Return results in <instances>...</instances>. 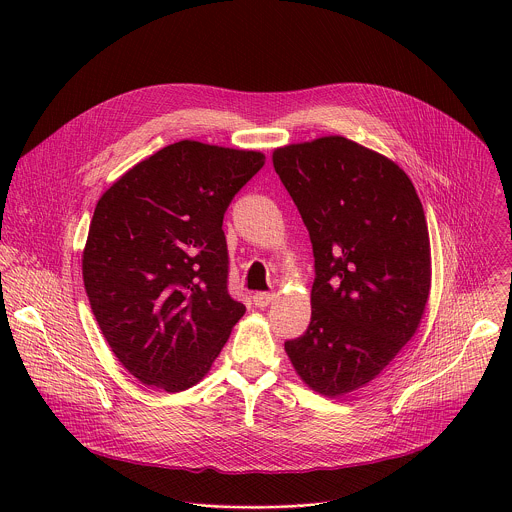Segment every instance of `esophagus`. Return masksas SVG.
<instances>
[{"instance_id":"1","label":"esophagus","mask_w":512,"mask_h":512,"mask_svg":"<svg viewBox=\"0 0 512 512\" xmlns=\"http://www.w3.org/2000/svg\"><path fill=\"white\" fill-rule=\"evenodd\" d=\"M274 297H276V293H256V295H254V305H256V307H268V305L274 301Z\"/></svg>"}]
</instances>
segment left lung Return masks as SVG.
I'll use <instances>...</instances> for the list:
<instances>
[{
  "instance_id": "8db88e82",
  "label": "left lung",
  "mask_w": 512,
  "mask_h": 512,
  "mask_svg": "<svg viewBox=\"0 0 512 512\" xmlns=\"http://www.w3.org/2000/svg\"><path fill=\"white\" fill-rule=\"evenodd\" d=\"M272 161L315 256L311 321L286 353L311 390L345 396L422 323L432 288L424 207L404 169L343 136L278 147Z\"/></svg>"
}]
</instances>
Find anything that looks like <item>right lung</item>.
<instances>
[{
	"label": "right lung",
	"mask_w": 512,
	"mask_h": 512,
	"mask_svg": "<svg viewBox=\"0 0 512 512\" xmlns=\"http://www.w3.org/2000/svg\"><path fill=\"white\" fill-rule=\"evenodd\" d=\"M264 153L183 140L126 171L96 203L84 288L118 361L181 392L205 378L246 307L226 290L222 230Z\"/></svg>",
	"instance_id": "1"
}]
</instances>
